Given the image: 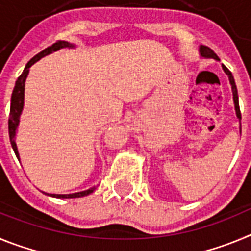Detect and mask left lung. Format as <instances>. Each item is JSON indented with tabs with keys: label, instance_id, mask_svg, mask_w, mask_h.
Here are the masks:
<instances>
[{
	"label": "left lung",
	"instance_id": "1",
	"mask_svg": "<svg viewBox=\"0 0 251 251\" xmlns=\"http://www.w3.org/2000/svg\"><path fill=\"white\" fill-rule=\"evenodd\" d=\"M199 52H200V56H201V57H205V59H214V60H216V61H220V59H219V56H217V55L215 54V52L211 50V49L207 48V46L201 45L200 48H199ZM221 66H223L224 73H225V74L227 75V77H229L230 85H231V90H232V100H234L235 113H236V117H238L239 123H240V121H241V113H240V106H239L238 89H236V85H235L234 76H232L231 73L229 72V69L226 68L225 65H223V64H221ZM240 130H241V126H240Z\"/></svg>",
	"mask_w": 251,
	"mask_h": 251
}]
</instances>
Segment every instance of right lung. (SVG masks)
Here are the masks:
<instances>
[{"instance_id":"add662e5","label":"right lung","mask_w":251,"mask_h":251,"mask_svg":"<svg viewBox=\"0 0 251 251\" xmlns=\"http://www.w3.org/2000/svg\"><path fill=\"white\" fill-rule=\"evenodd\" d=\"M74 49V44H70L68 41H57V43L52 44L51 46L46 48L45 50H43L41 52L34 56L32 59L26 64L25 69L22 74L20 75L19 79L16 80V84H15V88H13L12 95H11V108H10V119H8V134H10V142L11 146H12V150L16 154L17 159L20 161V154L19 151H17V145H16V134H17V128H19L20 123V117H21L22 109H24V99H25V81L26 77H27L28 73H30V68L34 65L36 61H39L41 57L46 56V55L52 54L54 51L60 50V49ZM95 190V186L88 188L85 191L80 192H75V194H45L48 196L51 197H56V199H76V197H83L88 196L89 194H92Z\"/></svg>"}]
</instances>
